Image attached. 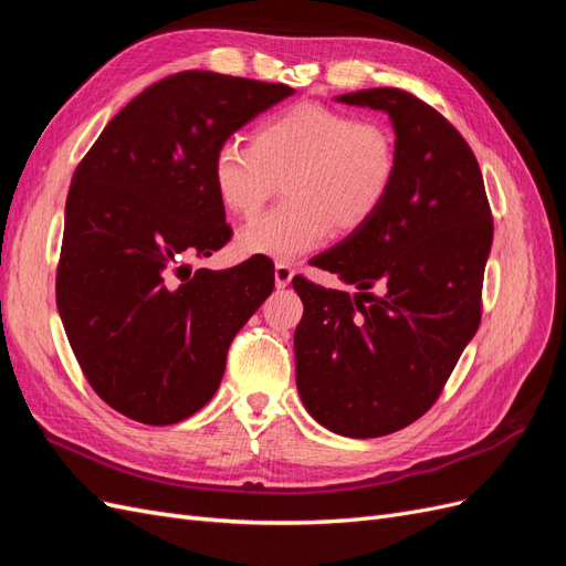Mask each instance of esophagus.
<instances>
[{"mask_svg":"<svg viewBox=\"0 0 566 566\" xmlns=\"http://www.w3.org/2000/svg\"><path fill=\"white\" fill-rule=\"evenodd\" d=\"M293 276H295V271L287 262H276V266H273V279H276V287H287L290 281H293Z\"/></svg>","mask_w":566,"mask_h":566,"instance_id":"obj_1","label":"esophagus"}]
</instances>
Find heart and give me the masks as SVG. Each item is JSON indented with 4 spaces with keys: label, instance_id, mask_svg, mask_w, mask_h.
I'll list each match as a JSON object with an SVG mask.
<instances>
[{
    "label": "heart",
    "instance_id": "b5f03b06",
    "mask_svg": "<svg viewBox=\"0 0 566 566\" xmlns=\"http://www.w3.org/2000/svg\"><path fill=\"white\" fill-rule=\"evenodd\" d=\"M399 172L387 127L314 101L264 117L252 144L229 139L212 163L219 202L252 219L283 181L285 202L254 219L241 235L243 254L297 260L339 231L364 229L382 210Z\"/></svg>",
    "mask_w": 566,
    "mask_h": 566
}]
</instances>
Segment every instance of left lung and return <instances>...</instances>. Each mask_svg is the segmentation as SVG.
<instances>
[{"mask_svg": "<svg viewBox=\"0 0 566 566\" xmlns=\"http://www.w3.org/2000/svg\"><path fill=\"white\" fill-rule=\"evenodd\" d=\"M337 101L389 115L399 172L382 210L314 260L358 293L293 279L295 375L316 422L373 439L424 416L474 337L493 219L474 153L441 113L394 87Z\"/></svg>", "mask_w": 566, "mask_h": 566, "instance_id": "left-lung-1", "label": "left lung"}]
</instances>
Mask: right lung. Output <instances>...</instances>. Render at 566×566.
Here are the masks:
<instances>
[{
    "label": "right lung",
    "mask_w": 566,
    "mask_h": 566,
    "mask_svg": "<svg viewBox=\"0 0 566 566\" xmlns=\"http://www.w3.org/2000/svg\"><path fill=\"white\" fill-rule=\"evenodd\" d=\"M295 90L184 71L119 111L65 200L56 306L92 389L117 413L175 424L208 403L235 333L273 290L264 256L188 266L231 238L212 186L219 146Z\"/></svg>",
    "instance_id": "right-lung-1"
}]
</instances>
